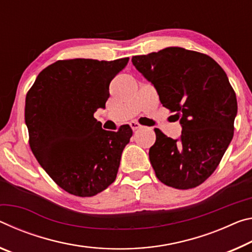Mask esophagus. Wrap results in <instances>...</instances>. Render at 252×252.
Returning a JSON list of instances; mask_svg holds the SVG:
<instances>
[{
	"mask_svg": "<svg viewBox=\"0 0 252 252\" xmlns=\"http://www.w3.org/2000/svg\"><path fill=\"white\" fill-rule=\"evenodd\" d=\"M129 126L131 127V129H133V130H137V129H139L142 127L137 122H130L129 123Z\"/></svg>",
	"mask_w": 252,
	"mask_h": 252,
	"instance_id": "obj_1",
	"label": "esophagus"
}]
</instances>
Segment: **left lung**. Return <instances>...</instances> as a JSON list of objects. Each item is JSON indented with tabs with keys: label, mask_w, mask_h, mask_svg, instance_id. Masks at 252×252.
<instances>
[{
	"label": "left lung",
	"mask_w": 252,
	"mask_h": 252,
	"mask_svg": "<svg viewBox=\"0 0 252 252\" xmlns=\"http://www.w3.org/2000/svg\"><path fill=\"white\" fill-rule=\"evenodd\" d=\"M131 63L182 126L175 139L154 129L148 154L156 176L174 189L197 187L216 171L233 137L238 105L226 73L211 57L179 47L135 56Z\"/></svg>",
	"instance_id": "8db88e82"
}]
</instances>
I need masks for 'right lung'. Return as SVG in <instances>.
Listing matches in <instances>:
<instances>
[{
	"label": "right lung",
	"mask_w": 252,
	"mask_h": 252,
	"mask_svg": "<svg viewBox=\"0 0 252 252\" xmlns=\"http://www.w3.org/2000/svg\"><path fill=\"white\" fill-rule=\"evenodd\" d=\"M60 60L43 69L26 98L30 147L43 170L70 194L94 196L116 179L133 130L102 129L94 113L105 109L109 84L128 63Z\"/></svg>",
	"instance_id": "add662e5"
}]
</instances>
